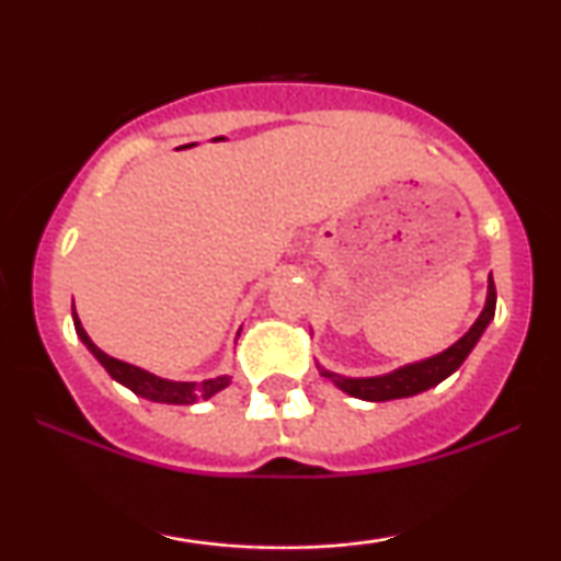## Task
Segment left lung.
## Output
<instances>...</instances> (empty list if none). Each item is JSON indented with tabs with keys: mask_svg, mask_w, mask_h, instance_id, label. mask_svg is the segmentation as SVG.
<instances>
[{
	"mask_svg": "<svg viewBox=\"0 0 561 561\" xmlns=\"http://www.w3.org/2000/svg\"><path fill=\"white\" fill-rule=\"evenodd\" d=\"M495 317V285L493 276H488V298H485V308L480 311L478 321L469 327V332L465 337L456 340L454 345L446 347L437 356L424 358V362L416 364H405L401 369L388 371V375L379 377H343L334 375V371H327L324 366H319L321 377L332 379L340 390L347 392L353 398H362V401H396V398H411L416 392H424L435 385H440L443 379L454 375L465 358L472 353V347L478 345V340L482 337V332L488 330L491 319Z\"/></svg>",
	"mask_w": 561,
	"mask_h": 561,
	"instance_id": "8db88e82",
	"label": "left lung"
}]
</instances>
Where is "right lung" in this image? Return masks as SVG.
Returning <instances> with one entry per match:
<instances>
[{
    "label": "right lung",
    "instance_id": "add662e5",
    "mask_svg": "<svg viewBox=\"0 0 561 561\" xmlns=\"http://www.w3.org/2000/svg\"><path fill=\"white\" fill-rule=\"evenodd\" d=\"M73 327H76V334L81 337V343L89 347V353H92L96 362L105 366L107 375H111L115 382L124 385V388L137 392V396H141V398H147V401L190 405L195 401H208V398H214L218 390H224L231 382L229 375L203 379V382H173V379L158 377V375H152V371L139 369V366H134V364L118 362V358L107 356L105 351H100V347L92 343V337H89L87 330L81 327V319L76 317V308H73Z\"/></svg>",
    "mask_w": 561,
    "mask_h": 561
}]
</instances>
